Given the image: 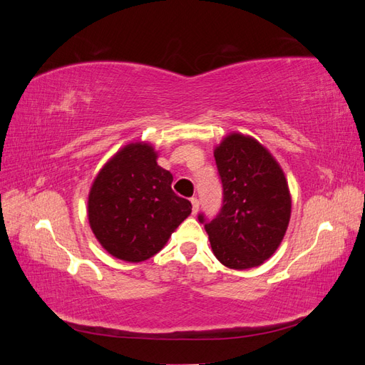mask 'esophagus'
Masks as SVG:
<instances>
[{"mask_svg":"<svg viewBox=\"0 0 365 365\" xmlns=\"http://www.w3.org/2000/svg\"><path fill=\"white\" fill-rule=\"evenodd\" d=\"M192 205H193V215H196L197 213V210H200V200H197V197H192Z\"/></svg>","mask_w":365,"mask_h":365,"instance_id":"esophagus-1","label":"esophagus"}]
</instances>
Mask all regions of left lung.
Segmentation results:
<instances>
[{"label": "left lung", "mask_w": 365, "mask_h": 365, "mask_svg": "<svg viewBox=\"0 0 365 365\" xmlns=\"http://www.w3.org/2000/svg\"><path fill=\"white\" fill-rule=\"evenodd\" d=\"M224 187L219 215H200L216 259L231 269L259 267L279 248L291 219V193L280 164L250 135H227L215 149Z\"/></svg>", "instance_id": "1"}]
</instances>
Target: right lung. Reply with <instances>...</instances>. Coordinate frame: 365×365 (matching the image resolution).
Listing matches in <instances>:
<instances>
[{"label": "right lung", "mask_w": 365, "mask_h": 365, "mask_svg": "<svg viewBox=\"0 0 365 365\" xmlns=\"http://www.w3.org/2000/svg\"><path fill=\"white\" fill-rule=\"evenodd\" d=\"M157 158L149 143H129L97 173L88 195L93 233L120 260L155 256L192 213L190 201L172 190L173 176Z\"/></svg>", "instance_id": "add662e5"}]
</instances>
